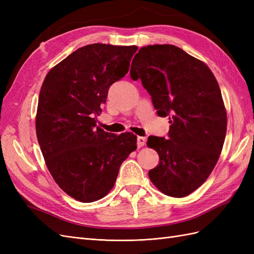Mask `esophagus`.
Listing matches in <instances>:
<instances>
[{
	"label": "esophagus",
	"instance_id": "obj_1",
	"mask_svg": "<svg viewBox=\"0 0 254 254\" xmlns=\"http://www.w3.org/2000/svg\"><path fill=\"white\" fill-rule=\"evenodd\" d=\"M146 143V137L145 136H137V147L141 148Z\"/></svg>",
	"mask_w": 254,
	"mask_h": 254
}]
</instances>
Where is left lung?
<instances>
[{"instance_id":"8db88e82","label":"left lung","mask_w":254,"mask_h":254,"mask_svg":"<svg viewBox=\"0 0 254 254\" xmlns=\"http://www.w3.org/2000/svg\"><path fill=\"white\" fill-rule=\"evenodd\" d=\"M130 77L141 79L159 117H170L168 139L150 135L159 155L148 176L163 194L181 198L207 179L219 159L227 112L218 82L207 65L172 44L141 48Z\"/></svg>"}]
</instances>
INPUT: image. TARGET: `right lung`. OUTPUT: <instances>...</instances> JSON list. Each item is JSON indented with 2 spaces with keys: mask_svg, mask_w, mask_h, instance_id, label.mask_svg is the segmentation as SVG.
Here are the masks:
<instances>
[{
  "mask_svg": "<svg viewBox=\"0 0 254 254\" xmlns=\"http://www.w3.org/2000/svg\"><path fill=\"white\" fill-rule=\"evenodd\" d=\"M137 47L94 43L73 52L45 76L36 133L59 188L81 202L99 200L113 188L121 164L136 149V135L96 127L111 84L129 71Z\"/></svg>",
  "mask_w": 254,
  "mask_h": 254,
  "instance_id": "1",
  "label": "right lung"
}]
</instances>
